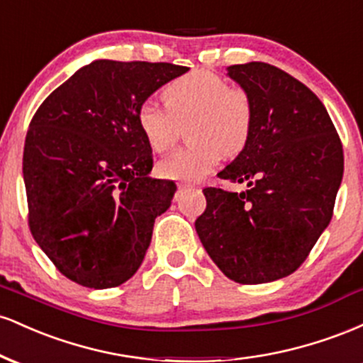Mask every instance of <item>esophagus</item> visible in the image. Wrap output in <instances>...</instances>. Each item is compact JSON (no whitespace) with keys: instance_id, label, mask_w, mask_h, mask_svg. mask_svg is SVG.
I'll use <instances>...</instances> for the list:
<instances>
[{"instance_id":"obj_1","label":"esophagus","mask_w":363,"mask_h":363,"mask_svg":"<svg viewBox=\"0 0 363 363\" xmlns=\"http://www.w3.org/2000/svg\"><path fill=\"white\" fill-rule=\"evenodd\" d=\"M189 187H196V186L191 184V182H181V184H179V189H189Z\"/></svg>"}]
</instances>
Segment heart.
Segmentation results:
<instances>
[{
  "instance_id": "1",
  "label": "heart",
  "mask_w": 363,
  "mask_h": 363,
  "mask_svg": "<svg viewBox=\"0 0 363 363\" xmlns=\"http://www.w3.org/2000/svg\"><path fill=\"white\" fill-rule=\"evenodd\" d=\"M165 109L143 102L136 111V124L153 152L174 145L177 124L193 119L189 140L193 147L162 158L158 176L176 181H198L211 172L225 155H237L252 133L254 107L249 94L230 86L225 78L208 69H196L170 82L162 90Z\"/></svg>"
}]
</instances>
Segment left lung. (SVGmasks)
Listing matches in <instances>:
<instances>
[{
	"label": "left lung",
	"mask_w": 363,
	"mask_h": 363,
	"mask_svg": "<svg viewBox=\"0 0 363 363\" xmlns=\"http://www.w3.org/2000/svg\"><path fill=\"white\" fill-rule=\"evenodd\" d=\"M227 69L251 97L254 124L218 177L247 189L205 187L194 227L225 277L257 285L294 273L331 222L343 147L318 95L289 73L257 61Z\"/></svg>",
	"instance_id": "left-lung-1"
}]
</instances>
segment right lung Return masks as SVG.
<instances>
[{"mask_svg":"<svg viewBox=\"0 0 363 363\" xmlns=\"http://www.w3.org/2000/svg\"><path fill=\"white\" fill-rule=\"evenodd\" d=\"M170 62L97 60L40 104L23 148L28 227L66 278L111 289L143 262L176 184L153 179L136 111L187 72Z\"/></svg>","mask_w":363,"mask_h":363,"instance_id":"right-lung-1","label":"right lung"}]
</instances>
